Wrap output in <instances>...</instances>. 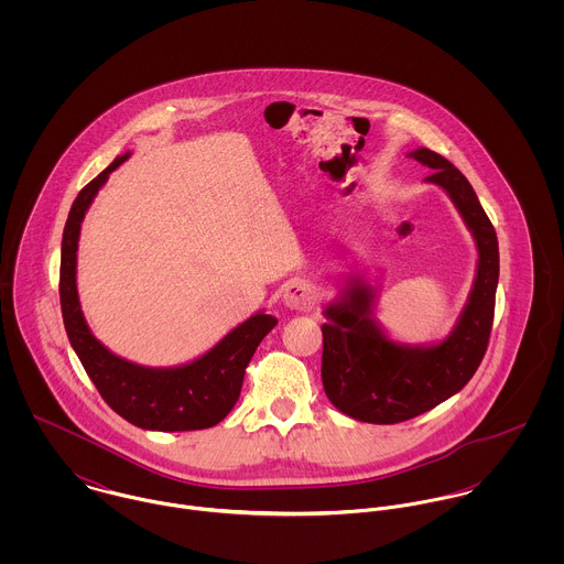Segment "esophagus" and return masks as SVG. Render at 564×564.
<instances>
[{
    "instance_id": "34e87169",
    "label": "esophagus",
    "mask_w": 564,
    "mask_h": 564,
    "mask_svg": "<svg viewBox=\"0 0 564 564\" xmlns=\"http://www.w3.org/2000/svg\"><path fill=\"white\" fill-rule=\"evenodd\" d=\"M282 302L286 308L291 311H308L313 304H315V291L308 282L304 280H291L286 286H284V293H282Z\"/></svg>"
}]
</instances>
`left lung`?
<instances>
[{
    "label": "left lung",
    "mask_w": 564,
    "mask_h": 564,
    "mask_svg": "<svg viewBox=\"0 0 564 564\" xmlns=\"http://www.w3.org/2000/svg\"><path fill=\"white\" fill-rule=\"evenodd\" d=\"M408 159L432 169L425 182L449 195L476 241L478 267L458 322L438 343L393 340L376 319L378 286L365 275H349L338 297L323 306L325 395L343 414L378 425L408 421L465 389L482 362L499 280L497 235L469 180L427 148Z\"/></svg>",
    "instance_id": "left-lung-1"
}]
</instances>
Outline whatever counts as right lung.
Instances as JSON below:
<instances>
[{"label":"right lung","instance_id":"right-lung-1","mask_svg":"<svg viewBox=\"0 0 564 564\" xmlns=\"http://www.w3.org/2000/svg\"><path fill=\"white\" fill-rule=\"evenodd\" d=\"M130 159L117 156L74 202L61 249V308L74 351L95 389L119 416L143 430L184 432L213 427L228 416L241 395L245 367L278 319L264 311L230 329L213 349L177 367H143L112 354L95 338L82 315L76 267L82 221L108 175Z\"/></svg>","mask_w":564,"mask_h":564}]
</instances>
